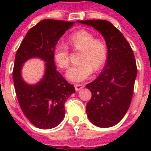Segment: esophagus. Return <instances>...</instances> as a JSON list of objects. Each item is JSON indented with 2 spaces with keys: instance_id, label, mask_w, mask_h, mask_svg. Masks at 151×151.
<instances>
[{
  "instance_id": "34e87169",
  "label": "esophagus",
  "mask_w": 151,
  "mask_h": 151,
  "mask_svg": "<svg viewBox=\"0 0 151 151\" xmlns=\"http://www.w3.org/2000/svg\"><path fill=\"white\" fill-rule=\"evenodd\" d=\"M75 90H76V91H80V90H82L85 86L83 85V84H75Z\"/></svg>"
}]
</instances>
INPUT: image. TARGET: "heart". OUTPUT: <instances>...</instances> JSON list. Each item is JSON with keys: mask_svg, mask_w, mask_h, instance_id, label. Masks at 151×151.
Listing matches in <instances>:
<instances>
[{"mask_svg": "<svg viewBox=\"0 0 151 151\" xmlns=\"http://www.w3.org/2000/svg\"><path fill=\"white\" fill-rule=\"evenodd\" d=\"M73 49L82 51L78 65L71 67L66 78L73 82H82L91 75L93 69L98 71L104 65L108 56V45L104 40L96 39L95 34L86 30H79L68 38ZM53 59L60 69L69 65V50L64 43H58L53 48Z\"/></svg>", "mask_w": 151, "mask_h": 151, "instance_id": "heart-1", "label": "heart"}]
</instances>
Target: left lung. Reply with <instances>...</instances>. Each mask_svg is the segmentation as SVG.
Wrapping results in <instances>:
<instances>
[{"label":"left lung","mask_w":151,"mask_h":151,"mask_svg":"<svg viewBox=\"0 0 151 151\" xmlns=\"http://www.w3.org/2000/svg\"><path fill=\"white\" fill-rule=\"evenodd\" d=\"M78 22L99 31L108 45L104 68L97 78L86 85L91 92L86 113L96 126L111 127L126 114L133 98L137 73L134 54L122 33L110 22L99 19Z\"/></svg>","instance_id":"8db88e82"}]
</instances>
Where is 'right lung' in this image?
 Here are the masks:
<instances>
[{
    "mask_svg": "<svg viewBox=\"0 0 151 151\" xmlns=\"http://www.w3.org/2000/svg\"><path fill=\"white\" fill-rule=\"evenodd\" d=\"M73 22L45 19L31 28L15 56L13 79L18 104L33 125L42 129L55 128L62 121L65 103L75 88L56 70L53 48ZM38 57L45 62V73L40 82L29 85L23 81L21 70L27 59Z\"/></svg>",
    "mask_w": 151,
    "mask_h": 151,
    "instance_id": "obj_1",
    "label": "right lung"
}]
</instances>
